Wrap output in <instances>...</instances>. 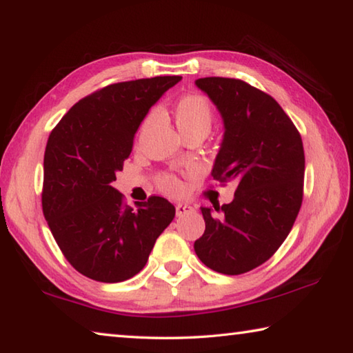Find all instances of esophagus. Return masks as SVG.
Listing matches in <instances>:
<instances>
[{"instance_id":"1","label":"esophagus","mask_w":353,"mask_h":353,"mask_svg":"<svg viewBox=\"0 0 353 353\" xmlns=\"http://www.w3.org/2000/svg\"><path fill=\"white\" fill-rule=\"evenodd\" d=\"M193 211V207L191 205H187V203H177L176 205V214L177 216H183L187 213H191Z\"/></svg>"}]
</instances>
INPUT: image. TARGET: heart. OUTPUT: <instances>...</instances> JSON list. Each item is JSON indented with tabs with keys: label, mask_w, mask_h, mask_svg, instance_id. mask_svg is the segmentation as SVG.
<instances>
[{
	"label": "heart",
	"mask_w": 353,
	"mask_h": 353,
	"mask_svg": "<svg viewBox=\"0 0 353 353\" xmlns=\"http://www.w3.org/2000/svg\"><path fill=\"white\" fill-rule=\"evenodd\" d=\"M172 119L177 126L179 132L182 136H187L190 132L196 131H210L211 123H213V110H211L207 99L202 95H183V97L176 101L174 108H172ZM152 117L148 115L139 128V137L148 130L151 125ZM159 188L168 194H181L182 193V183L176 176L172 174H162L157 179Z\"/></svg>",
	"instance_id": "b5f03b06"
}]
</instances>
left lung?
Returning a JSON list of instances; mask_svg holds the SVG:
<instances>
[{"label":"left lung","instance_id":"left-lung-1","mask_svg":"<svg viewBox=\"0 0 353 353\" xmlns=\"http://www.w3.org/2000/svg\"><path fill=\"white\" fill-rule=\"evenodd\" d=\"M196 86L219 110L225 132L211 176L234 181L233 202L202 207L205 232L194 242L197 258L211 270L242 274L276 253L303 203V140L272 95L248 83L205 77Z\"/></svg>","mask_w":353,"mask_h":353}]
</instances>
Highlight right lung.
<instances>
[{
  "label": "right lung",
  "instance_id": "right-lung-1",
  "mask_svg": "<svg viewBox=\"0 0 353 353\" xmlns=\"http://www.w3.org/2000/svg\"><path fill=\"white\" fill-rule=\"evenodd\" d=\"M179 75L114 83L63 115L44 151L43 214L77 272L121 283L142 270L176 208L151 196L132 208L111 187L130 157L134 134Z\"/></svg>",
  "mask_w": 353,
  "mask_h": 353
}]
</instances>
